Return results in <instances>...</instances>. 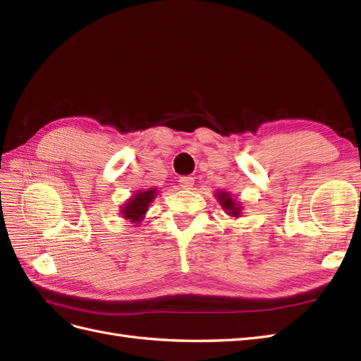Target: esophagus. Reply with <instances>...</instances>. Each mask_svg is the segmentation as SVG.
<instances>
[{
    "mask_svg": "<svg viewBox=\"0 0 361 361\" xmlns=\"http://www.w3.org/2000/svg\"><path fill=\"white\" fill-rule=\"evenodd\" d=\"M179 183H180V187L183 190H190L192 185H194V178H191V176H182L179 179Z\"/></svg>",
    "mask_w": 361,
    "mask_h": 361,
    "instance_id": "34e87169",
    "label": "esophagus"
}]
</instances>
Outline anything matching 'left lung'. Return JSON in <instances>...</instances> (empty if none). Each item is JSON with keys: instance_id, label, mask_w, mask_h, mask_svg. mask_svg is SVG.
I'll list each match as a JSON object with an SVG mask.
<instances>
[{"instance_id": "left-lung-1", "label": "left lung", "mask_w": 361, "mask_h": 361, "mask_svg": "<svg viewBox=\"0 0 361 361\" xmlns=\"http://www.w3.org/2000/svg\"><path fill=\"white\" fill-rule=\"evenodd\" d=\"M216 199H218V202L221 203L223 209H226L228 212V215L239 216V214H241V206H238L235 203V200L232 199V195L228 192H224V191L216 192Z\"/></svg>"}]
</instances>
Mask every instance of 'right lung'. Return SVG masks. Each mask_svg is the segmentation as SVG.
Returning <instances> with one entry per match:
<instances>
[{
    "label": "right lung",
    "mask_w": 361,
    "mask_h": 361,
    "mask_svg": "<svg viewBox=\"0 0 361 361\" xmlns=\"http://www.w3.org/2000/svg\"><path fill=\"white\" fill-rule=\"evenodd\" d=\"M157 195V190L150 188L147 191H138L133 199L129 202H126V204L123 206L122 214L128 220H130V223H140L141 218L146 214L149 203L155 199Z\"/></svg>",
    "instance_id": "add662e5"
}]
</instances>
